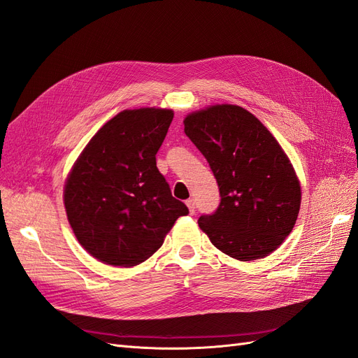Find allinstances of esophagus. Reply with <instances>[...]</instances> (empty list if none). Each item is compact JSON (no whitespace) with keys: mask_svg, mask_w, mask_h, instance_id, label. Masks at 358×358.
I'll list each match as a JSON object with an SVG mask.
<instances>
[{"mask_svg":"<svg viewBox=\"0 0 358 358\" xmlns=\"http://www.w3.org/2000/svg\"><path fill=\"white\" fill-rule=\"evenodd\" d=\"M187 206H188V210H189L191 215H192L194 212H196V201H194L192 199L187 200Z\"/></svg>","mask_w":358,"mask_h":358,"instance_id":"esophagus-1","label":"esophagus"}]
</instances>
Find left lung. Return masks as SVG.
<instances>
[{
    "label": "left lung",
    "mask_w": 358,
    "mask_h": 358,
    "mask_svg": "<svg viewBox=\"0 0 358 358\" xmlns=\"http://www.w3.org/2000/svg\"><path fill=\"white\" fill-rule=\"evenodd\" d=\"M183 124L220 187L218 209L200 216V229L241 262L272 254L291 233L301 201L296 171L278 140L234 104L194 112Z\"/></svg>",
    "instance_id": "1"
}]
</instances>
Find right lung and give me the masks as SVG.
<instances>
[{
    "instance_id": "right-lung-1",
    "label": "right lung",
    "mask_w": 358,
    "mask_h": 358,
    "mask_svg": "<svg viewBox=\"0 0 358 358\" xmlns=\"http://www.w3.org/2000/svg\"><path fill=\"white\" fill-rule=\"evenodd\" d=\"M173 110L142 107L106 122L74 162L64 206L79 243L110 266L131 267L157 252L188 208L171 196L157 152Z\"/></svg>"
}]
</instances>
